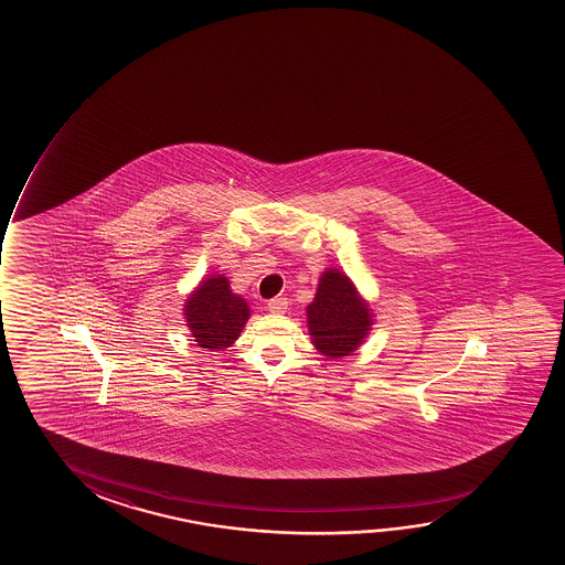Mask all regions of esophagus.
I'll list each match as a JSON object with an SVG mask.
<instances>
[{
	"mask_svg": "<svg viewBox=\"0 0 565 565\" xmlns=\"http://www.w3.org/2000/svg\"><path fill=\"white\" fill-rule=\"evenodd\" d=\"M287 305H289V301L286 297H276V299L268 301V310L271 315H284V312H287Z\"/></svg>",
	"mask_w": 565,
	"mask_h": 565,
	"instance_id": "34e87169",
	"label": "esophagus"
}]
</instances>
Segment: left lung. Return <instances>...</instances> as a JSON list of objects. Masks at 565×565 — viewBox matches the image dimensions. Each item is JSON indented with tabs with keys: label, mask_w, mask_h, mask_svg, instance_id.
<instances>
[{
	"label": "left lung",
	"mask_w": 565,
	"mask_h": 565,
	"mask_svg": "<svg viewBox=\"0 0 565 565\" xmlns=\"http://www.w3.org/2000/svg\"><path fill=\"white\" fill-rule=\"evenodd\" d=\"M307 324L318 353L341 359L363 345L374 324V312L345 271L326 268L307 307Z\"/></svg>",
	"instance_id": "left-lung-1"
}]
</instances>
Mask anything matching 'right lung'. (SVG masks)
Wrapping results in <instances>:
<instances>
[{
	"mask_svg": "<svg viewBox=\"0 0 565 565\" xmlns=\"http://www.w3.org/2000/svg\"><path fill=\"white\" fill-rule=\"evenodd\" d=\"M183 317L199 348L224 351L239 338L250 307L239 294H233L224 274H212L189 294Z\"/></svg>",
	"mask_w": 565,
	"mask_h": 565,
	"instance_id": "obj_1",
	"label": "right lung"
}]
</instances>
